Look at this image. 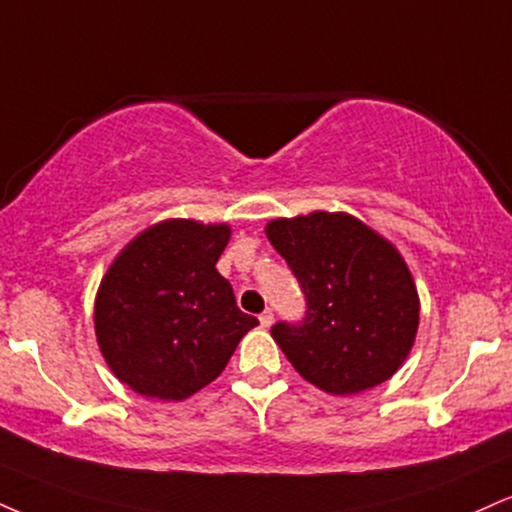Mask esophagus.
<instances>
[{"label": "esophagus", "mask_w": 512, "mask_h": 512, "mask_svg": "<svg viewBox=\"0 0 512 512\" xmlns=\"http://www.w3.org/2000/svg\"><path fill=\"white\" fill-rule=\"evenodd\" d=\"M260 324L264 326V329H269V326L274 324V312L272 310H264L260 315Z\"/></svg>", "instance_id": "esophagus-1"}]
</instances>
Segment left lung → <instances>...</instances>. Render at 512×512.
<instances>
[{
  "mask_svg": "<svg viewBox=\"0 0 512 512\" xmlns=\"http://www.w3.org/2000/svg\"><path fill=\"white\" fill-rule=\"evenodd\" d=\"M264 231L307 300L303 322L272 326L300 377L331 396L391 379L420 324V295L400 252L346 212L274 219Z\"/></svg>",
  "mask_w": 512,
  "mask_h": 512,
  "instance_id": "obj_1",
  "label": "left lung"
}]
</instances>
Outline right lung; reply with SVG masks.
I'll return each mask as SVG.
<instances>
[{
  "mask_svg": "<svg viewBox=\"0 0 512 512\" xmlns=\"http://www.w3.org/2000/svg\"><path fill=\"white\" fill-rule=\"evenodd\" d=\"M229 238V224L166 219L116 255L95 298V334L121 384L159 400L193 396L260 324L217 272Z\"/></svg>",
  "mask_w": 512,
  "mask_h": 512,
  "instance_id": "1",
  "label": "right lung"
}]
</instances>
